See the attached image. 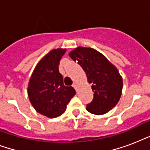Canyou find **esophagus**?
I'll list each match as a JSON object with an SVG mask.
<instances>
[{"label":"esophagus","mask_w":150,"mask_h":150,"mask_svg":"<svg viewBox=\"0 0 150 150\" xmlns=\"http://www.w3.org/2000/svg\"><path fill=\"white\" fill-rule=\"evenodd\" d=\"M72 86L74 87L75 89H77V84H76L75 82H74V83H73V84H72Z\"/></svg>","instance_id":"34e87169"}]
</instances>
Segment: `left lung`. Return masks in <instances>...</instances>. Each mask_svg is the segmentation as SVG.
Here are the masks:
<instances>
[{
    "label": "left lung",
    "mask_w": 150,
    "mask_h": 150,
    "mask_svg": "<svg viewBox=\"0 0 150 150\" xmlns=\"http://www.w3.org/2000/svg\"><path fill=\"white\" fill-rule=\"evenodd\" d=\"M86 74L94 93L86 110L91 114L100 115L110 111L120 100L123 81L118 71L102 54L93 48H75L69 54Z\"/></svg>",
    "instance_id": "obj_1"
}]
</instances>
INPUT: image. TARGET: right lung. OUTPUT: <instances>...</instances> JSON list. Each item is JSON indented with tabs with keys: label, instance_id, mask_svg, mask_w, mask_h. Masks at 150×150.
<instances>
[{
	"label": "right lung",
	"instance_id": "right-lung-1",
	"mask_svg": "<svg viewBox=\"0 0 150 150\" xmlns=\"http://www.w3.org/2000/svg\"><path fill=\"white\" fill-rule=\"evenodd\" d=\"M65 49L52 50L37 64L29 79L28 96L36 111L54 118L65 111L67 104L76 92L64 85L59 64Z\"/></svg>",
	"mask_w": 150,
	"mask_h": 150
}]
</instances>
